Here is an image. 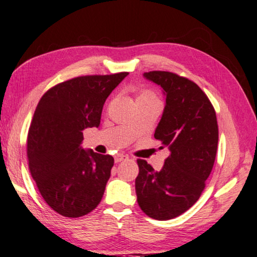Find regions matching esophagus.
Masks as SVG:
<instances>
[{"label": "esophagus", "instance_id": "obj_1", "mask_svg": "<svg viewBox=\"0 0 257 257\" xmlns=\"http://www.w3.org/2000/svg\"><path fill=\"white\" fill-rule=\"evenodd\" d=\"M127 159H128V156L124 155V154H118V155L114 156L115 163H119V162H121V161H124V160H127Z\"/></svg>", "mask_w": 257, "mask_h": 257}]
</instances>
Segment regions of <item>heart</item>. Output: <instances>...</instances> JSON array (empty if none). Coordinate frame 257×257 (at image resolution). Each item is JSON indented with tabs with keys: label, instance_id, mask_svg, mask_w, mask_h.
<instances>
[{
	"label": "heart",
	"instance_id": "obj_1",
	"mask_svg": "<svg viewBox=\"0 0 257 257\" xmlns=\"http://www.w3.org/2000/svg\"><path fill=\"white\" fill-rule=\"evenodd\" d=\"M138 98H154V99H156L155 98V96L152 93H150V92H145V93H143L141 96H139Z\"/></svg>",
	"mask_w": 257,
	"mask_h": 257
}]
</instances>
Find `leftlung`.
Instances as JSON below:
<instances>
[{"label": "left lung", "mask_w": 257, "mask_h": 257, "mask_svg": "<svg viewBox=\"0 0 257 257\" xmlns=\"http://www.w3.org/2000/svg\"><path fill=\"white\" fill-rule=\"evenodd\" d=\"M143 76L163 90L165 105L154 137L170 155L160 171L137 160V202L152 219L170 220L193 206L205 188L219 141L216 115L203 90L187 78L168 71Z\"/></svg>", "instance_id": "1"}]
</instances>
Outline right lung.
<instances>
[{
  "mask_svg": "<svg viewBox=\"0 0 257 257\" xmlns=\"http://www.w3.org/2000/svg\"><path fill=\"white\" fill-rule=\"evenodd\" d=\"M127 76L73 78L52 87L37 104L27 141L29 170L61 215H86L101 202L114 159L82 149V132L98 127L106 98Z\"/></svg>",
  "mask_w": 257,
  "mask_h": 257,
  "instance_id": "obj_1",
  "label": "right lung"
}]
</instances>
